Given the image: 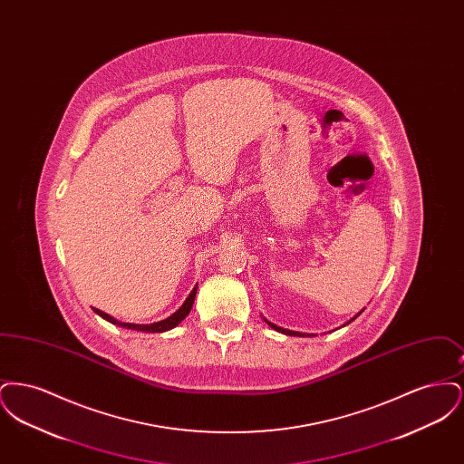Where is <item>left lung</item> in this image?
Wrapping results in <instances>:
<instances>
[{
    "label": "left lung",
    "mask_w": 464,
    "mask_h": 464,
    "mask_svg": "<svg viewBox=\"0 0 464 464\" xmlns=\"http://www.w3.org/2000/svg\"><path fill=\"white\" fill-rule=\"evenodd\" d=\"M362 311H363V309H362ZM362 311H360V313H362ZM360 313H356V314H354L353 318H352V320H350V322H346V324H344V325H348V324H352V322H353L354 318H356V316H358V314H360ZM266 324H267V325H269V327H271V329H275V331H276V332H282V334H285V335H295V337H304V335H309V334H303V332H294V331H288V329H282V327H278V325H275V324H271V322H267V320H266Z\"/></svg>",
    "instance_id": "left-lung-1"
}]
</instances>
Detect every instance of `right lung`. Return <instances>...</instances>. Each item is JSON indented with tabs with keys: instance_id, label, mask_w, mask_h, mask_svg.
<instances>
[{
	"instance_id": "1",
	"label": "right lung",
	"mask_w": 464,
	"mask_h": 464,
	"mask_svg": "<svg viewBox=\"0 0 464 464\" xmlns=\"http://www.w3.org/2000/svg\"><path fill=\"white\" fill-rule=\"evenodd\" d=\"M197 287L191 290V294L188 295V299L184 301V304L180 306V308L177 309L174 314H170L169 318H165V320H161V322H155V324H150V325H139V324H123V322H118L116 318H112L111 314L108 313H104V311H101V309L93 308V311L99 314V316H102L104 320H108L110 324L112 325H118V327H123V329H130V331H139V332H167L170 331V329H174L177 327L188 314H189V311L193 308V303H195V295H197Z\"/></svg>"
}]
</instances>
